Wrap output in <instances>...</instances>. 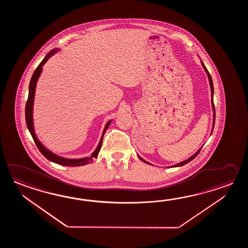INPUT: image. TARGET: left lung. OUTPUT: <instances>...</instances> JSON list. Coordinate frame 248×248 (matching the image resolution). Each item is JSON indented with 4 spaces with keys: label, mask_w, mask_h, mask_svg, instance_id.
Returning a JSON list of instances; mask_svg holds the SVG:
<instances>
[{
    "label": "left lung",
    "mask_w": 248,
    "mask_h": 248,
    "mask_svg": "<svg viewBox=\"0 0 248 248\" xmlns=\"http://www.w3.org/2000/svg\"><path fill=\"white\" fill-rule=\"evenodd\" d=\"M201 63H202V65H203V68L205 69V71H206V74H207V76H208V79H209V82H210V88H211V94H212V107H213V111H214V121H213V128H212V132H213V130H214V126H215V122H216V109H215V105H214V85H213V80H212V77H211L210 74H209V72L207 71V69H206V66H205V64H204V63L201 61ZM203 147V146H202ZM202 147L197 152V153H195V154H193L190 158H188V159H186V160H185V161H182V162H180V163L178 164H175V165H174V166H172V168H175V167H181V166H184V165H185V164L188 163V162H190V161H191L193 158H195L196 157H197V155L200 153V152H201V149H202ZM138 158H140L142 161H143V162H145V163L149 164V165H152L151 163H149V162H147V161H145L143 158H141L139 155H138Z\"/></svg>",
    "instance_id": "1"
}]
</instances>
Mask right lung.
Listing matches in <instances>:
<instances>
[{"instance_id":"right-lung-1","label":"right lung","mask_w":248,"mask_h":248,"mask_svg":"<svg viewBox=\"0 0 248 248\" xmlns=\"http://www.w3.org/2000/svg\"><path fill=\"white\" fill-rule=\"evenodd\" d=\"M58 51V48H54L51 51L47 53L46 57L43 58L42 62L38 65L37 68L34 71V73L32 74V78L30 80V84H29V93H28V99L27 101V105H26V122H27V128L30 132L31 136H32L33 141L35 142V144L37 145L39 151L42 153V155L47 158L48 160L52 161L54 163L59 164L62 166H66V167H79V166H84L87 164H90L93 161V158H96L99 151H100L101 146H102V142H103V138H104V135L106 133V129L108 128V126H110L111 121L107 122L105 129L103 131V135L101 137L100 142L98 143L97 147L95 150V152L91 154V156L89 158H65L63 157H60L56 155L55 153L50 152L49 150H47V148L45 147L42 142L39 141L35 132H34V128H33V119H32V108H33V100H34V95H35V88H36V83H37L38 79L40 77V75L42 74V66L43 64L47 62L48 58L52 57L55 53Z\"/></svg>"}]
</instances>
